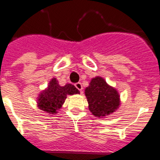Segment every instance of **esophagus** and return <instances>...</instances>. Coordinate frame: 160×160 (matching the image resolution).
<instances>
[{"instance_id": "obj_1", "label": "esophagus", "mask_w": 160, "mask_h": 160, "mask_svg": "<svg viewBox=\"0 0 160 160\" xmlns=\"http://www.w3.org/2000/svg\"><path fill=\"white\" fill-rule=\"evenodd\" d=\"M75 85V87H76V88H77L78 90L80 91V92H82L83 87H82V84H81V83L78 82V83H76Z\"/></svg>"}]
</instances>
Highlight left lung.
Masks as SVG:
<instances>
[{"label":"left lung","mask_w":160,"mask_h":160,"mask_svg":"<svg viewBox=\"0 0 160 160\" xmlns=\"http://www.w3.org/2000/svg\"><path fill=\"white\" fill-rule=\"evenodd\" d=\"M85 94L89 109L96 117L109 115L115 112L120 105L118 91L107 85L102 77L93 78L90 85L85 88Z\"/></svg>","instance_id":"left-lung-1"}]
</instances>
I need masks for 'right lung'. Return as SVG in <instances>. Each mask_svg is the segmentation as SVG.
Segmentation results:
<instances>
[{"label":"right lung","mask_w":160,"mask_h":160,"mask_svg":"<svg viewBox=\"0 0 160 160\" xmlns=\"http://www.w3.org/2000/svg\"><path fill=\"white\" fill-rule=\"evenodd\" d=\"M78 93H80V91L75 88V85L67 84L64 86H60L58 80L53 78L49 82L48 89L40 94L38 101V107L42 111L53 114L57 112V111L64 104L68 95Z\"/></svg>","instance_id":"add662e5"}]
</instances>
